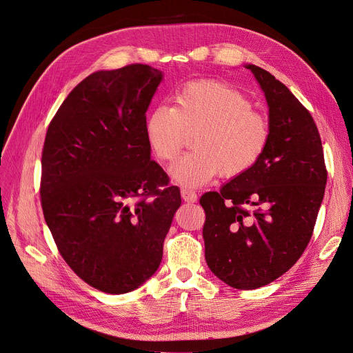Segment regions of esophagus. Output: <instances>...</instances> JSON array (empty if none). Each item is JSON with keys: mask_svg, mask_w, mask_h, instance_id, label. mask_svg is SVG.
Listing matches in <instances>:
<instances>
[{"mask_svg": "<svg viewBox=\"0 0 353 353\" xmlns=\"http://www.w3.org/2000/svg\"><path fill=\"white\" fill-rule=\"evenodd\" d=\"M181 197L185 203H196L197 201V194L194 191L187 190V188H181Z\"/></svg>", "mask_w": 353, "mask_h": 353, "instance_id": "obj_1", "label": "esophagus"}]
</instances>
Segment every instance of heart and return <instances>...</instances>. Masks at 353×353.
<instances>
[{"label": "heart", "instance_id": "obj_1", "mask_svg": "<svg viewBox=\"0 0 353 353\" xmlns=\"http://www.w3.org/2000/svg\"><path fill=\"white\" fill-rule=\"evenodd\" d=\"M193 152L172 166L173 180L200 187L218 173L232 179L249 172L268 149L270 123L252 110L236 88L214 80L191 81L173 97V107L157 105L146 117L145 137L160 162H170L194 134Z\"/></svg>", "mask_w": 353, "mask_h": 353}]
</instances>
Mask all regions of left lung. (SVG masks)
<instances>
[{
  "instance_id": "8db88e82",
  "label": "left lung",
  "mask_w": 353,
  "mask_h": 353,
  "mask_svg": "<svg viewBox=\"0 0 353 353\" xmlns=\"http://www.w3.org/2000/svg\"><path fill=\"white\" fill-rule=\"evenodd\" d=\"M245 68L265 92L270 141L249 172L205 193L200 204L208 268L228 285L253 290L284 274L305 250L324 199L327 169L310 111L269 72Z\"/></svg>"
}]
</instances>
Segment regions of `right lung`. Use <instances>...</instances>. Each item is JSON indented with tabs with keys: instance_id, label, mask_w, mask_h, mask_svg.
I'll list each match as a JSON object with an SVG mask.
<instances>
[{
	"instance_id": "obj_1",
	"label": "right lung",
	"mask_w": 353,
	"mask_h": 353,
	"mask_svg": "<svg viewBox=\"0 0 353 353\" xmlns=\"http://www.w3.org/2000/svg\"><path fill=\"white\" fill-rule=\"evenodd\" d=\"M162 79L141 63L95 72L72 90L46 132L45 221L61 258L104 293L132 292L153 276L181 204L145 137Z\"/></svg>"
}]
</instances>
